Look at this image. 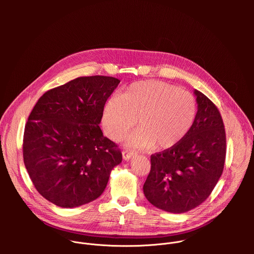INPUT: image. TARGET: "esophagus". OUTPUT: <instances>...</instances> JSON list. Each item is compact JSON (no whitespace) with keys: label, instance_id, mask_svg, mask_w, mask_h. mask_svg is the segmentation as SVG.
<instances>
[{"label":"esophagus","instance_id":"34e87169","mask_svg":"<svg viewBox=\"0 0 254 254\" xmlns=\"http://www.w3.org/2000/svg\"><path fill=\"white\" fill-rule=\"evenodd\" d=\"M133 155H134V153L131 152V151H129V150H125V151L123 152V158H124V160H126V161H128L129 159H131V157H133Z\"/></svg>","mask_w":254,"mask_h":254}]
</instances>
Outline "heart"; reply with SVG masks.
<instances>
[{"instance_id":"heart-1","label":"heart","mask_w":254,"mask_h":254,"mask_svg":"<svg viewBox=\"0 0 254 254\" xmlns=\"http://www.w3.org/2000/svg\"><path fill=\"white\" fill-rule=\"evenodd\" d=\"M196 113V100L188 91L162 81H140L105 102L102 127L108 137L121 140L137 119L138 127L127 139L128 146L169 149L188 133Z\"/></svg>"}]
</instances>
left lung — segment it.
Here are the masks:
<instances>
[{
    "label": "left lung",
    "mask_w": 254,
    "mask_h": 254,
    "mask_svg": "<svg viewBox=\"0 0 254 254\" xmlns=\"http://www.w3.org/2000/svg\"><path fill=\"white\" fill-rule=\"evenodd\" d=\"M198 111L188 133L174 147L151 156L143 194L155 207L184 213L202 204L222 175L226 134L221 115L202 92L194 90Z\"/></svg>",
    "instance_id": "left-lung-1"
}]
</instances>
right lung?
Wrapping results in <instances>:
<instances>
[{"instance_id": "add662e5", "label": "right lung", "mask_w": 254, "mask_h": 254, "mask_svg": "<svg viewBox=\"0 0 254 254\" xmlns=\"http://www.w3.org/2000/svg\"><path fill=\"white\" fill-rule=\"evenodd\" d=\"M121 80L84 76L45 92L25 127L23 158L36 190L73 208L97 199L122 163L117 144L103 135V106Z\"/></svg>"}]
</instances>
